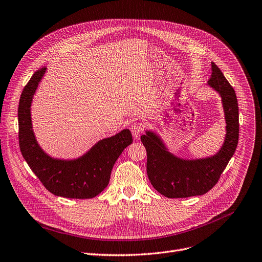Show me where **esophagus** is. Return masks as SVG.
I'll use <instances>...</instances> for the list:
<instances>
[{"label": "esophagus", "instance_id": "1", "mask_svg": "<svg viewBox=\"0 0 262 262\" xmlns=\"http://www.w3.org/2000/svg\"><path fill=\"white\" fill-rule=\"evenodd\" d=\"M130 130L132 132V135H133L134 139H140V136H141L143 130H144V124L140 121L134 122V123L131 124Z\"/></svg>", "mask_w": 262, "mask_h": 262}]
</instances>
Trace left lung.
Listing matches in <instances>:
<instances>
[{"label": "left lung", "mask_w": 262, "mask_h": 262, "mask_svg": "<svg viewBox=\"0 0 262 262\" xmlns=\"http://www.w3.org/2000/svg\"><path fill=\"white\" fill-rule=\"evenodd\" d=\"M208 86L222 99L226 122L225 140L220 150L202 159H182L171 154L161 136L150 130L141 136L147 151V175L154 188L168 198L204 195L220 179L232 158L239 140V107L232 86L221 69L211 63Z\"/></svg>", "instance_id": "obj_1"}]
</instances>
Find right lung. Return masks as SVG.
Wrapping results in <instances>:
<instances>
[{"label": "right lung", "instance_id": "obj_1", "mask_svg": "<svg viewBox=\"0 0 262 262\" xmlns=\"http://www.w3.org/2000/svg\"><path fill=\"white\" fill-rule=\"evenodd\" d=\"M47 68L36 71L20 97L18 108L20 150L30 168L45 188L66 198L86 199L100 194L108 184L111 171L123 149L132 143L130 130L97 142L89 151L76 159H58L48 155L36 140L31 106Z\"/></svg>", "mask_w": 262, "mask_h": 262}]
</instances>
